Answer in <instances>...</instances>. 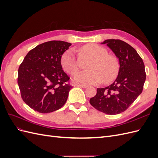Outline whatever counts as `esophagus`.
Instances as JSON below:
<instances>
[{
    "label": "esophagus",
    "instance_id": "1",
    "mask_svg": "<svg viewBox=\"0 0 158 158\" xmlns=\"http://www.w3.org/2000/svg\"><path fill=\"white\" fill-rule=\"evenodd\" d=\"M76 86L78 87H80V88H85L88 87L87 85H84V84H76Z\"/></svg>",
    "mask_w": 158,
    "mask_h": 158
}]
</instances>
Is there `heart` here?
Returning a JSON list of instances; mask_svg holds the SVG:
<instances>
[{"instance_id": "heart-1", "label": "heart", "mask_w": 158, "mask_h": 158, "mask_svg": "<svg viewBox=\"0 0 158 158\" xmlns=\"http://www.w3.org/2000/svg\"><path fill=\"white\" fill-rule=\"evenodd\" d=\"M81 60L89 59L86 64L88 70L80 72L74 76L76 82L85 84H96L102 82L107 83L116 78L119 64L115 57L108 55L104 47L95 44H85L76 50ZM71 50L66 51L61 56L63 69L70 74H74L80 67V60Z\"/></svg>"}]
</instances>
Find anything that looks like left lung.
I'll return each instance as SVG.
<instances>
[{
    "mask_svg": "<svg viewBox=\"0 0 158 158\" xmlns=\"http://www.w3.org/2000/svg\"><path fill=\"white\" fill-rule=\"evenodd\" d=\"M107 44L118 59L117 78L109 86L97 89L89 103L98 111L108 114H119L130 107L143 89L146 80L144 62L136 51L120 40H107Z\"/></svg>",
    "mask_w": 158,
    "mask_h": 158,
    "instance_id": "left-lung-1",
    "label": "left lung"
}]
</instances>
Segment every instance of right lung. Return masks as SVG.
Instances as JSON below:
<instances>
[{"label": "right lung", "instance_id": "obj_1", "mask_svg": "<svg viewBox=\"0 0 158 158\" xmlns=\"http://www.w3.org/2000/svg\"><path fill=\"white\" fill-rule=\"evenodd\" d=\"M70 45L63 41L44 43L30 51L19 66L18 84L22 98L34 111L48 113L65 104L73 86L60 59Z\"/></svg>", "mask_w": 158, "mask_h": 158}]
</instances>
